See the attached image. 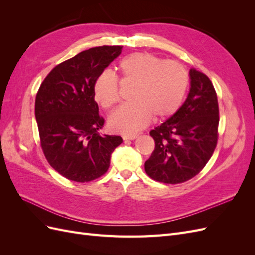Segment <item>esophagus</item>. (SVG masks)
<instances>
[{
    "label": "esophagus",
    "instance_id": "34e87169",
    "mask_svg": "<svg viewBox=\"0 0 255 255\" xmlns=\"http://www.w3.org/2000/svg\"><path fill=\"white\" fill-rule=\"evenodd\" d=\"M137 137H138L137 134H133V135H125L122 138L125 140H134L135 138H137Z\"/></svg>",
    "mask_w": 255,
    "mask_h": 255
}]
</instances>
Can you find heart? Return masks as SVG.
Here are the masks:
<instances>
[{
  "label": "heart",
  "mask_w": 255,
  "mask_h": 255,
  "mask_svg": "<svg viewBox=\"0 0 255 255\" xmlns=\"http://www.w3.org/2000/svg\"><path fill=\"white\" fill-rule=\"evenodd\" d=\"M121 82L132 85L128 104L120 106L109 119L112 130L134 134L148 125L151 117L163 120L174 115L182 105L189 84L186 69L176 61L150 53H133L118 64ZM94 98L109 110L119 101V83L111 71H103L94 83Z\"/></svg>",
  "instance_id": "b5f03b06"
}]
</instances>
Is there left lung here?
Returning a JSON list of instances; mask_svg holds the SVG:
<instances>
[{
	"label": "left lung",
	"mask_w": 255,
	"mask_h": 255,
	"mask_svg": "<svg viewBox=\"0 0 255 255\" xmlns=\"http://www.w3.org/2000/svg\"><path fill=\"white\" fill-rule=\"evenodd\" d=\"M186 101L172 117L150 132L155 141L144 170L151 179L180 184L196 176L212 157L218 141L219 106L208 76L191 68Z\"/></svg>",
	"instance_id": "obj_1"
}]
</instances>
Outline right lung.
Segmentation results:
<instances>
[{
	"label": "right lung",
	"instance_id": "obj_1",
	"mask_svg": "<svg viewBox=\"0 0 255 255\" xmlns=\"http://www.w3.org/2000/svg\"><path fill=\"white\" fill-rule=\"evenodd\" d=\"M122 51L103 45L79 53L54 67L37 91L35 117L42 152L52 168L66 179L85 183L105 174L114 150L122 143L116 135L101 136L94 83Z\"/></svg>",
	"mask_w": 255,
	"mask_h": 255
}]
</instances>
